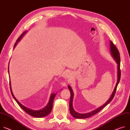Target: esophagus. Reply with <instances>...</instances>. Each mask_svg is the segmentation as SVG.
<instances>
[{
	"label": "esophagus",
	"mask_w": 130,
	"mask_h": 130,
	"mask_svg": "<svg viewBox=\"0 0 130 130\" xmlns=\"http://www.w3.org/2000/svg\"><path fill=\"white\" fill-rule=\"evenodd\" d=\"M66 77L67 78H69V79H70V78H72V74L70 73V72H67L66 73Z\"/></svg>",
	"instance_id": "obj_1"
}]
</instances>
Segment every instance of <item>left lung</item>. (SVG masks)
I'll list each match as a JSON object with an SVG mask.
<instances>
[{"mask_svg":"<svg viewBox=\"0 0 130 130\" xmlns=\"http://www.w3.org/2000/svg\"><path fill=\"white\" fill-rule=\"evenodd\" d=\"M110 52H111V54L112 56L113 57V58L115 59V60L116 61L117 64H118V80H117V84L116 85V86L115 87V89L113 90V91L111 94V96L110 97V98L109 99V100L106 102L103 105H102L101 107H99L98 108H97L95 110H94L93 111H92L90 112H88L86 113H78L77 112H76L73 108V98H74V93L73 92V90L69 86H68V89L70 92V101H69V111L70 113L72 114V115L75 118H78V119H85V118H87L90 117L93 115H94L95 114L97 113L98 112H99L101 109H102L103 108H104L106 105H107L113 99L115 93H116V91L117 90V88L119 82L120 81V77H121V71H120V53L119 52L118 50L117 49V47L116 46V45L113 43V42L110 41Z\"/></svg>","mask_w":130,"mask_h":130,"instance_id":"obj_1","label":"left lung"}]
</instances>
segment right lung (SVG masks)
<instances>
[{
  "mask_svg": "<svg viewBox=\"0 0 130 130\" xmlns=\"http://www.w3.org/2000/svg\"><path fill=\"white\" fill-rule=\"evenodd\" d=\"M26 31H25L23 32L21 35L18 38V39L17 40L15 43L14 44V49L15 47L17 44L18 43V42L20 40V39L23 37V36H24V35H25V34L26 32ZM8 73L9 74V66H8ZM10 81H9V84H10V90H11V92L12 94V95L13 98H14V99L15 100V101L17 102V103L18 104V105L20 106V107L23 110H24L27 113H28V115L36 117V118H41V117H43L45 116H46L47 115H48L51 111L52 108V106H53V101L54 99V98L56 95V94H51L50 100H49V102L48 103V104H47V105L45 106V107H44L43 108L40 109V110H32L30 108H28L25 106H24V105H23L22 104H21L17 99L16 98L14 97L13 94L12 93V89H11V81H10Z\"/></svg>",
  "mask_w": 130,
  "mask_h": 130,
  "instance_id": "1",
  "label": "right lung"
}]
</instances>
